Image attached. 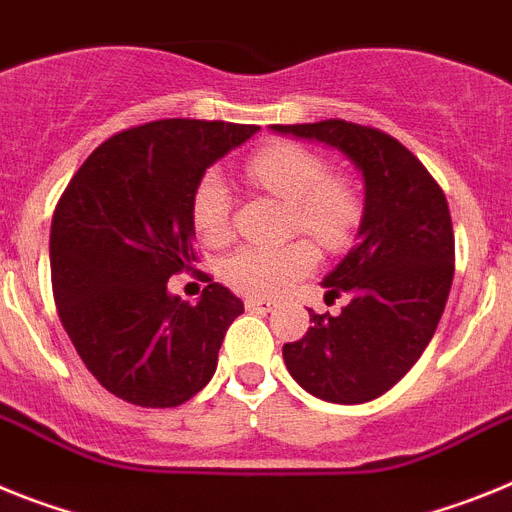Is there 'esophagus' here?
Listing matches in <instances>:
<instances>
[{
    "instance_id": "1",
    "label": "esophagus",
    "mask_w": 512,
    "mask_h": 512,
    "mask_svg": "<svg viewBox=\"0 0 512 512\" xmlns=\"http://www.w3.org/2000/svg\"><path fill=\"white\" fill-rule=\"evenodd\" d=\"M244 306H247V311H270L275 306V301L257 299V296H247V299H244Z\"/></svg>"
}]
</instances>
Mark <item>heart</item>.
<instances>
[{
    "label": "heart",
    "mask_w": 512,
    "mask_h": 512,
    "mask_svg": "<svg viewBox=\"0 0 512 512\" xmlns=\"http://www.w3.org/2000/svg\"><path fill=\"white\" fill-rule=\"evenodd\" d=\"M247 175L288 203L286 231H306L327 250L348 242L361 221V198L345 177L327 175L319 154L291 141H275L247 162ZM190 224L208 247L231 239V195L219 172H206L190 195ZM317 250L306 239L281 247H239L221 265V275L234 291L273 296L309 275Z\"/></svg>",
    "instance_id": "1"
}]
</instances>
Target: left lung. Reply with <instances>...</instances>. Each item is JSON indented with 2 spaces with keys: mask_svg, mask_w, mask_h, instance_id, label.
Segmentation results:
<instances>
[{
  "mask_svg": "<svg viewBox=\"0 0 512 512\" xmlns=\"http://www.w3.org/2000/svg\"><path fill=\"white\" fill-rule=\"evenodd\" d=\"M273 128L335 146L363 172L361 239L322 281L327 299L348 293V306L337 317L309 311L311 327L283 345V361L314 397L371 402L415 366L446 309L456 260L446 195L379 128L340 118Z\"/></svg>",
  "mask_w": 512,
  "mask_h": 512,
  "instance_id": "8db88e82",
  "label": "left lung"
}]
</instances>
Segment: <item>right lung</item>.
Segmentation results:
<instances>
[{"label":"right lung","mask_w":512,"mask_h":512,"mask_svg":"<svg viewBox=\"0 0 512 512\" xmlns=\"http://www.w3.org/2000/svg\"><path fill=\"white\" fill-rule=\"evenodd\" d=\"M257 126L167 118L102 141L71 177L51 221V286L66 335L100 386L139 407H177L211 381L229 324L226 286L195 306L167 281L198 262L195 182Z\"/></svg>","instance_id":"add662e5"}]
</instances>
